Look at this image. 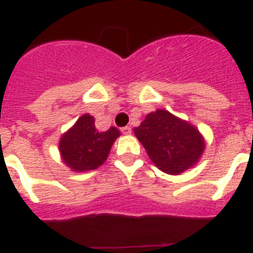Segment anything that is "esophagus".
Returning <instances> with one entry per match:
<instances>
[{"label":"esophagus","instance_id":"1","mask_svg":"<svg viewBox=\"0 0 253 253\" xmlns=\"http://www.w3.org/2000/svg\"><path fill=\"white\" fill-rule=\"evenodd\" d=\"M121 131H122V134H125V135H130V134H131V127H130V126L122 127V128H121Z\"/></svg>","mask_w":253,"mask_h":253}]
</instances>
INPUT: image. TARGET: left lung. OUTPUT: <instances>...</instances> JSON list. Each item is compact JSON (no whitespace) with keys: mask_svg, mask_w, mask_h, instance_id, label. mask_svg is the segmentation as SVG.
Segmentation results:
<instances>
[{"mask_svg":"<svg viewBox=\"0 0 253 253\" xmlns=\"http://www.w3.org/2000/svg\"><path fill=\"white\" fill-rule=\"evenodd\" d=\"M134 132L152 163L168 174H180L194 167L205 151L200 131L167 110L147 114Z\"/></svg>","mask_w":253,"mask_h":253,"instance_id":"8db88e82","label":"left lung"}]
</instances>
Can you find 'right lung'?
<instances>
[{
	"label": "right lung",
	"instance_id": "1",
	"mask_svg": "<svg viewBox=\"0 0 253 253\" xmlns=\"http://www.w3.org/2000/svg\"><path fill=\"white\" fill-rule=\"evenodd\" d=\"M119 135L121 132L115 127L98 131L91 115H81L75 126L61 136L59 143L61 159L75 172L93 170L102 166Z\"/></svg>",
	"mask_w": 253,
	"mask_h": 253
}]
</instances>
